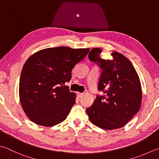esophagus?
I'll list each match as a JSON object with an SVG mask.
<instances>
[{
    "instance_id": "esophagus-1",
    "label": "esophagus",
    "mask_w": 159,
    "mask_h": 159,
    "mask_svg": "<svg viewBox=\"0 0 159 159\" xmlns=\"http://www.w3.org/2000/svg\"><path fill=\"white\" fill-rule=\"evenodd\" d=\"M77 95L79 98H81L82 96H83V93H77Z\"/></svg>"
}]
</instances>
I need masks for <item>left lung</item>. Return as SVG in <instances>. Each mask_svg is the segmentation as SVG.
<instances>
[{"label":"left lung","mask_w":159,"mask_h":159,"mask_svg":"<svg viewBox=\"0 0 159 159\" xmlns=\"http://www.w3.org/2000/svg\"><path fill=\"white\" fill-rule=\"evenodd\" d=\"M101 52V48H93L89 59L100 64L98 89L104 94L97 97L86 111L93 124L115 130L125 126L140 109L141 83L131 61L124 55L113 51L112 60H105L100 58Z\"/></svg>","instance_id":"left-lung-1"}]
</instances>
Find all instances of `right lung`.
I'll use <instances>...</instances> for the list:
<instances>
[{
    "instance_id": "right-lung-1",
    "label": "right lung",
    "mask_w": 159,
    "mask_h": 159,
    "mask_svg": "<svg viewBox=\"0 0 159 159\" xmlns=\"http://www.w3.org/2000/svg\"><path fill=\"white\" fill-rule=\"evenodd\" d=\"M90 48H45L34 53L21 71L19 95L27 117L37 125L52 127L66 118L76 102V93L65 85L74 66Z\"/></svg>"
}]
</instances>
